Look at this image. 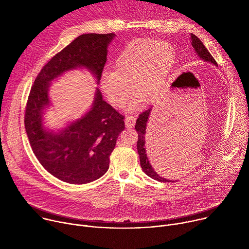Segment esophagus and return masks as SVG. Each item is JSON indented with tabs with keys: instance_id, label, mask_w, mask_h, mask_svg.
Listing matches in <instances>:
<instances>
[{
	"instance_id": "esophagus-1",
	"label": "esophagus",
	"mask_w": 249,
	"mask_h": 249,
	"mask_svg": "<svg viewBox=\"0 0 249 249\" xmlns=\"http://www.w3.org/2000/svg\"><path fill=\"white\" fill-rule=\"evenodd\" d=\"M136 123V118L133 116H127L125 118V125L127 128H133Z\"/></svg>"
}]
</instances>
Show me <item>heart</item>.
<instances>
[{
	"label": "heart",
	"instance_id": "heart-1",
	"mask_svg": "<svg viewBox=\"0 0 249 249\" xmlns=\"http://www.w3.org/2000/svg\"><path fill=\"white\" fill-rule=\"evenodd\" d=\"M174 64L175 52L169 43L136 39L122 49L111 66V74H103L99 86L115 108L126 104L132 89L137 97L129 107L133 110L139 100L152 103L164 91Z\"/></svg>",
	"mask_w": 249,
	"mask_h": 249
}]
</instances>
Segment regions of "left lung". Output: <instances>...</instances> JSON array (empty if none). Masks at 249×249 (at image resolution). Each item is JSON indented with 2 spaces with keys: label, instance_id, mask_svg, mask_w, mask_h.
I'll return each instance as SVG.
<instances>
[{
  "label": "left lung",
  "instance_id": "8db88e82",
  "mask_svg": "<svg viewBox=\"0 0 249 249\" xmlns=\"http://www.w3.org/2000/svg\"><path fill=\"white\" fill-rule=\"evenodd\" d=\"M191 44L195 50L196 55H198V57L201 60H204L206 62H209L213 65L218 66L217 62L215 61V59L213 58V56L210 54V52L208 51V49L204 46V44L202 43V41L195 36L194 34H191ZM152 111V107L149 108L148 110L144 111L143 113H141L136 121V125H135V129L138 132V142H137V150H138V154L140 156V162H141V167L143 169V171L150 177H152L153 179L160 181V182H174L171 179H166L163 178V177L160 176L156 170L153 168L152 164L150 163L149 158L146 154V129H147V125H148V121H149V116L150 113Z\"/></svg>",
  "mask_w": 249,
  "mask_h": 249
}]
</instances>
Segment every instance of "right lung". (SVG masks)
I'll use <instances>...</instances> for the list:
<instances>
[{"label": "right lung", "mask_w": 249, "mask_h": 249, "mask_svg": "<svg viewBox=\"0 0 249 249\" xmlns=\"http://www.w3.org/2000/svg\"><path fill=\"white\" fill-rule=\"evenodd\" d=\"M114 37V33L80 35L42 68L30 89L24 125L31 149L41 165L64 182L86 184L107 171L116 140L125 129L124 116L103 100L96 88L87 113L57 132L48 130L43 115L51 104L50 85L77 69L88 70L98 84Z\"/></svg>", "instance_id": "right-lung-1"}]
</instances>
